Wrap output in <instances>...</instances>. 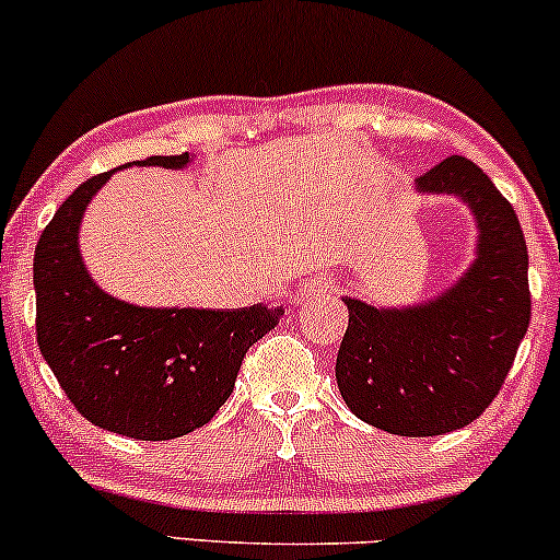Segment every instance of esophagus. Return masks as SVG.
Segmentation results:
<instances>
[{"label": "esophagus", "mask_w": 560, "mask_h": 560, "mask_svg": "<svg viewBox=\"0 0 560 560\" xmlns=\"http://www.w3.org/2000/svg\"><path fill=\"white\" fill-rule=\"evenodd\" d=\"M331 289V281L329 279H316V281H307L305 287H300L298 292H294V305H305L307 300H313V298H318V294H324V292H329Z\"/></svg>", "instance_id": "esophagus-1"}]
</instances>
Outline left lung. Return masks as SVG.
<instances>
[{
  "label": "left lung",
  "instance_id": "8db88e82",
  "mask_svg": "<svg viewBox=\"0 0 560 560\" xmlns=\"http://www.w3.org/2000/svg\"><path fill=\"white\" fill-rule=\"evenodd\" d=\"M416 186L471 208L477 260L440 298L413 307L345 298L350 324L337 384L347 408L371 427L434 436L477 421L503 387L529 329V255L516 210L468 158H445Z\"/></svg>",
  "mask_w": 560,
  "mask_h": 560
}]
</instances>
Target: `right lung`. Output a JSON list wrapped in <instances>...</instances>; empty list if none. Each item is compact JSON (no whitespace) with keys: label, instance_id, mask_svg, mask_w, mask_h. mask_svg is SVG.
Masks as SVG:
<instances>
[{"label":"right lung","instance_id":"right-lung-1","mask_svg":"<svg viewBox=\"0 0 560 560\" xmlns=\"http://www.w3.org/2000/svg\"><path fill=\"white\" fill-rule=\"evenodd\" d=\"M189 155L133 165L184 168ZM115 171L83 182L42 231L34 258L36 339L68 400L94 427L133 440H176L229 400L244 355L281 307H139L102 292L79 249L86 205Z\"/></svg>","mask_w":560,"mask_h":560}]
</instances>
